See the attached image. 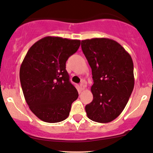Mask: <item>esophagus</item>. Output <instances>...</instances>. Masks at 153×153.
I'll return each instance as SVG.
<instances>
[{
    "mask_svg": "<svg viewBox=\"0 0 153 153\" xmlns=\"http://www.w3.org/2000/svg\"><path fill=\"white\" fill-rule=\"evenodd\" d=\"M80 88L82 89V90H84V89L86 88V85H85V84L83 83V82H82V83L80 84Z\"/></svg>",
    "mask_w": 153,
    "mask_h": 153,
    "instance_id": "1",
    "label": "esophagus"
}]
</instances>
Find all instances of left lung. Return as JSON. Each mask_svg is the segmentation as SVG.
I'll use <instances>...</instances> for the list:
<instances>
[{
    "mask_svg": "<svg viewBox=\"0 0 153 153\" xmlns=\"http://www.w3.org/2000/svg\"><path fill=\"white\" fill-rule=\"evenodd\" d=\"M81 48L92 71V102L85 106L91 120L108 123L125 108L134 85L130 54L113 39L94 38L81 41Z\"/></svg>",
    "mask_w": 153,
    "mask_h": 153,
    "instance_id": "left-lung-1",
    "label": "left lung"
}]
</instances>
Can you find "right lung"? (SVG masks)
<instances>
[{
    "label": "right lung",
    "mask_w": 153,
    "mask_h": 153,
    "mask_svg": "<svg viewBox=\"0 0 153 153\" xmlns=\"http://www.w3.org/2000/svg\"><path fill=\"white\" fill-rule=\"evenodd\" d=\"M80 45V40L46 36L30 47L23 60L19 75L24 98L31 111L43 122L65 120L78 99L65 64Z\"/></svg>",
    "instance_id": "1"
}]
</instances>
